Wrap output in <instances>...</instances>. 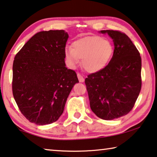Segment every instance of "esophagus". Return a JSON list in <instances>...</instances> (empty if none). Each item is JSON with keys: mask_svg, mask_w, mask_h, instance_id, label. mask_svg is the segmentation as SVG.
Wrapping results in <instances>:
<instances>
[{"mask_svg": "<svg viewBox=\"0 0 157 157\" xmlns=\"http://www.w3.org/2000/svg\"><path fill=\"white\" fill-rule=\"evenodd\" d=\"M78 78L79 82H84V79L82 77V75H81L79 73H78Z\"/></svg>", "mask_w": 157, "mask_h": 157, "instance_id": "34e87169", "label": "esophagus"}]
</instances>
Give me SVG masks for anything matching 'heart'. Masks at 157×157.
<instances>
[{"label": "heart", "mask_w": 157, "mask_h": 157, "mask_svg": "<svg viewBox=\"0 0 157 157\" xmlns=\"http://www.w3.org/2000/svg\"><path fill=\"white\" fill-rule=\"evenodd\" d=\"M66 47L65 55L71 68H75L82 60L83 68L89 73H96L108 65L113 56L114 47L110 40L103 37L86 36Z\"/></svg>", "instance_id": "1"}]
</instances>
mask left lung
<instances>
[{
  "instance_id": "left-lung-1",
  "label": "left lung",
  "mask_w": 157,
  "mask_h": 157,
  "mask_svg": "<svg viewBox=\"0 0 157 157\" xmlns=\"http://www.w3.org/2000/svg\"><path fill=\"white\" fill-rule=\"evenodd\" d=\"M113 38V56L105 68L85 79L90 108L99 118L112 120L132 110L140 94L141 57L125 33L103 30Z\"/></svg>"
}]
</instances>
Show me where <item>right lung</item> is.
I'll return each instance as SVG.
<instances>
[{"label": "right lung", "mask_w": 157, "mask_h": 157, "mask_svg": "<svg viewBox=\"0 0 157 157\" xmlns=\"http://www.w3.org/2000/svg\"><path fill=\"white\" fill-rule=\"evenodd\" d=\"M68 34L63 30L35 34L14 57L12 94L21 114L30 122H55L64 110L75 72L65 63Z\"/></svg>", "instance_id": "1"}]
</instances>
